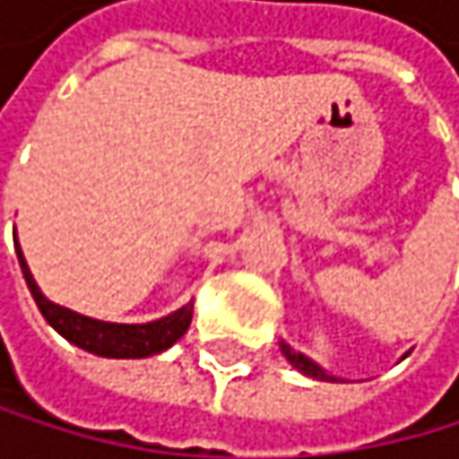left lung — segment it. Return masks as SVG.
<instances>
[{
  "instance_id": "left-lung-1",
  "label": "left lung",
  "mask_w": 459,
  "mask_h": 459,
  "mask_svg": "<svg viewBox=\"0 0 459 459\" xmlns=\"http://www.w3.org/2000/svg\"><path fill=\"white\" fill-rule=\"evenodd\" d=\"M281 352L286 355V360L297 368V372H303L306 377H314V380H336L333 375H327L322 366H316L311 358H306L303 352H294L286 342H281Z\"/></svg>"
}]
</instances>
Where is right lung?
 Instances as JSON below:
<instances>
[{
	"label": "right lung",
	"instance_id": "add662e5",
	"mask_svg": "<svg viewBox=\"0 0 459 459\" xmlns=\"http://www.w3.org/2000/svg\"><path fill=\"white\" fill-rule=\"evenodd\" d=\"M15 253H19V264L24 281L35 297V303L43 314V319L55 327L63 339H68L71 344H76L79 350H87L101 358H148V355H160L168 347H173L192 322V303L181 306L178 311L156 319V322H145V325H117V322H101V319H91L82 316L71 308H63L57 303H51L48 297H43V291L38 289L24 253L19 247V239H15Z\"/></svg>",
	"mask_w": 459,
	"mask_h": 459
}]
</instances>
